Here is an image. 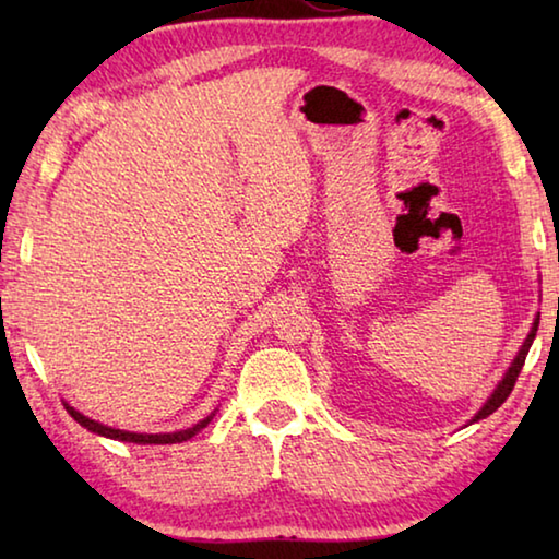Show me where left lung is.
<instances>
[{
	"instance_id": "obj_1",
	"label": "left lung",
	"mask_w": 559,
	"mask_h": 559,
	"mask_svg": "<svg viewBox=\"0 0 559 559\" xmlns=\"http://www.w3.org/2000/svg\"><path fill=\"white\" fill-rule=\"evenodd\" d=\"M537 325H540V316L535 318V323H533V328H530V333H527V337H525V343L520 345V349H518V355H515V359L513 362H510V367H508V372H506V377L503 380L498 382V386L493 390V394L488 396V402L480 406L478 409V414L473 416L471 421H478V419H486V416H490L493 414L500 404H503L508 396H510V392H513V386H515V380H518V374H520V370H523V365H525V357H527V349H530V345H533V340H535V335H537Z\"/></svg>"
}]
</instances>
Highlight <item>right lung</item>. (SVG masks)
Returning <instances> with one entry per match:
<instances>
[{
	"label": "right lung",
	"mask_w": 559,
	"mask_h": 559,
	"mask_svg": "<svg viewBox=\"0 0 559 559\" xmlns=\"http://www.w3.org/2000/svg\"><path fill=\"white\" fill-rule=\"evenodd\" d=\"M63 406H66V412H69L73 419L81 424V427H86L88 431L98 433V437L118 439V441H128V443H182L187 439H192L197 431H202L206 424L214 419V412H212L210 416H206V419H202L200 424H194V427L182 429V431H173V433H135V431H122V429L106 427V424L93 421V419H88V416H83L81 412H75L73 406H69V404H63Z\"/></svg>",
	"instance_id": "right-lung-1"
}]
</instances>
